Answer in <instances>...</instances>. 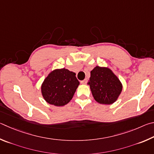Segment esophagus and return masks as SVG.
I'll return each mask as SVG.
<instances>
[{
    "label": "esophagus",
    "instance_id": "1",
    "mask_svg": "<svg viewBox=\"0 0 154 154\" xmlns=\"http://www.w3.org/2000/svg\"><path fill=\"white\" fill-rule=\"evenodd\" d=\"M87 80L85 79L84 80H82V81H81L80 82H81V84H82V85H86L87 84Z\"/></svg>",
    "mask_w": 154,
    "mask_h": 154
}]
</instances>
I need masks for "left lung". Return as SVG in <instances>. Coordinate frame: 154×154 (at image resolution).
Here are the masks:
<instances>
[{"label": "left lung", "instance_id": "1", "mask_svg": "<svg viewBox=\"0 0 154 154\" xmlns=\"http://www.w3.org/2000/svg\"><path fill=\"white\" fill-rule=\"evenodd\" d=\"M95 100L103 105L117 101L122 91V84L112 70L107 67L97 66L91 72L87 82Z\"/></svg>", "mask_w": 154, "mask_h": 154}]
</instances>
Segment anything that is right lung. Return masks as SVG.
<instances>
[{"instance_id": "1", "label": "right lung", "mask_w": 154, "mask_h": 154, "mask_svg": "<svg viewBox=\"0 0 154 154\" xmlns=\"http://www.w3.org/2000/svg\"><path fill=\"white\" fill-rule=\"evenodd\" d=\"M79 85L75 73L66 68L55 69L42 83L41 93L48 103L63 106L71 101Z\"/></svg>"}]
</instances>
